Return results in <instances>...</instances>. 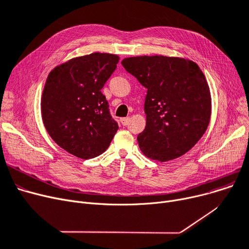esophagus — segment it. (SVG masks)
<instances>
[{
  "label": "esophagus",
  "mask_w": 249,
  "mask_h": 249,
  "mask_svg": "<svg viewBox=\"0 0 249 249\" xmlns=\"http://www.w3.org/2000/svg\"><path fill=\"white\" fill-rule=\"evenodd\" d=\"M121 123H122V125L123 126H126V125H128V123H129V121H130V118L129 117H126V118H121Z\"/></svg>",
  "instance_id": "34e87169"
}]
</instances>
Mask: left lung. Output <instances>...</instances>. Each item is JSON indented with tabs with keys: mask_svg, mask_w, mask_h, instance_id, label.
I'll return each instance as SVG.
<instances>
[{
	"mask_svg": "<svg viewBox=\"0 0 249 249\" xmlns=\"http://www.w3.org/2000/svg\"><path fill=\"white\" fill-rule=\"evenodd\" d=\"M121 63L147 89L146 126L137 136L142 152L159 161L188 152L211 117L210 89L198 64L162 55L128 57Z\"/></svg>",
	"mask_w": 249,
	"mask_h": 249,
	"instance_id": "1",
	"label": "left lung"
}]
</instances>
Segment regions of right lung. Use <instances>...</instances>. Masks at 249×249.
Listing matches in <instances>:
<instances>
[{
  "mask_svg": "<svg viewBox=\"0 0 249 249\" xmlns=\"http://www.w3.org/2000/svg\"><path fill=\"white\" fill-rule=\"evenodd\" d=\"M118 61L115 54L96 52L58 65L47 77L41 99L44 126L55 143L76 158L102 154L117 132L101 89Z\"/></svg>",
  "mask_w": 249,
  "mask_h": 249,
  "instance_id": "right-lung-1",
  "label": "right lung"
}]
</instances>
